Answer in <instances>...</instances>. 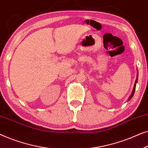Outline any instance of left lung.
<instances>
[{
    "label": "left lung",
    "mask_w": 148,
    "mask_h": 148,
    "mask_svg": "<svg viewBox=\"0 0 148 148\" xmlns=\"http://www.w3.org/2000/svg\"><path fill=\"white\" fill-rule=\"evenodd\" d=\"M137 77H138V73H137V79L136 80H135V84H134V87H133V91H132V93H131V96H129V98L128 99V100H130L131 98H132V97L133 96V95H134V93H135V87H136V84L137 82Z\"/></svg>",
    "instance_id": "1"
}]
</instances>
